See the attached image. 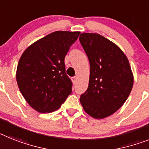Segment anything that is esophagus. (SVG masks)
Returning a JSON list of instances; mask_svg holds the SVG:
<instances>
[{
	"label": "esophagus",
	"instance_id": "1",
	"mask_svg": "<svg viewBox=\"0 0 149 149\" xmlns=\"http://www.w3.org/2000/svg\"><path fill=\"white\" fill-rule=\"evenodd\" d=\"M71 79H72V81L73 83H76V82H77V77H72V78H71Z\"/></svg>",
	"mask_w": 149,
	"mask_h": 149
}]
</instances>
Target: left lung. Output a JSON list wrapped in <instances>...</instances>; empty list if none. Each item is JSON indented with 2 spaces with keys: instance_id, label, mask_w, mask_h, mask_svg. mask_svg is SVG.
Wrapping results in <instances>:
<instances>
[{
  "instance_id": "1",
  "label": "left lung",
  "mask_w": 149,
  "mask_h": 149,
  "mask_svg": "<svg viewBox=\"0 0 149 149\" xmlns=\"http://www.w3.org/2000/svg\"><path fill=\"white\" fill-rule=\"evenodd\" d=\"M79 42L90 63L88 86L80 103L89 116L104 119L120 109L130 95L134 81L131 67L123 51L101 35L83 32Z\"/></svg>"
}]
</instances>
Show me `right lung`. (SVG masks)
I'll return each mask as SVG.
<instances>
[{"instance_id":"add662e5","label":"right lung","mask_w":149,"mask_h":149,"mask_svg":"<svg viewBox=\"0 0 149 149\" xmlns=\"http://www.w3.org/2000/svg\"><path fill=\"white\" fill-rule=\"evenodd\" d=\"M80 32L56 31L29 46L17 68V82L27 103L39 113L56 111L72 92L64 58Z\"/></svg>"}]
</instances>
